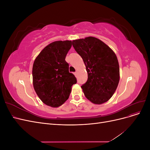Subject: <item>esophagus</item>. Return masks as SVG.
Wrapping results in <instances>:
<instances>
[{"mask_svg":"<svg viewBox=\"0 0 150 150\" xmlns=\"http://www.w3.org/2000/svg\"><path fill=\"white\" fill-rule=\"evenodd\" d=\"M77 73H78V71H76V72H74V75L76 76V75H77Z\"/></svg>","mask_w":150,"mask_h":150,"instance_id":"34e87169","label":"esophagus"}]
</instances>
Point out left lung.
Instances as JSON below:
<instances>
[{
  "mask_svg": "<svg viewBox=\"0 0 150 150\" xmlns=\"http://www.w3.org/2000/svg\"><path fill=\"white\" fill-rule=\"evenodd\" d=\"M72 46L82 57L88 72V80L81 86L85 96L94 104L110 99L120 81L117 57L110 47L96 38L72 40Z\"/></svg>",
  "mask_w": 150,
  "mask_h": 150,
  "instance_id": "8db88e82",
  "label": "left lung"
}]
</instances>
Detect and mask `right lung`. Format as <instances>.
<instances>
[{"label":"right lung","mask_w":150,"mask_h":150,"mask_svg":"<svg viewBox=\"0 0 150 150\" xmlns=\"http://www.w3.org/2000/svg\"><path fill=\"white\" fill-rule=\"evenodd\" d=\"M72 46L71 40L55 41L44 47L33 67L34 88L44 104L58 107L69 98L71 86L77 83L69 71L65 59Z\"/></svg>","instance_id":"1"}]
</instances>
